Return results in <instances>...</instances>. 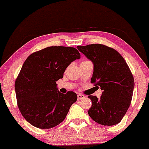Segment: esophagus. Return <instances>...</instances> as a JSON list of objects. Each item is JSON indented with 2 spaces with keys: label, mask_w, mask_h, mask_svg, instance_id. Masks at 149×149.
<instances>
[{
  "label": "esophagus",
  "mask_w": 149,
  "mask_h": 149,
  "mask_svg": "<svg viewBox=\"0 0 149 149\" xmlns=\"http://www.w3.org/2000/svg\"><path fill=\"white\" fill-rule=\"evenodd\" d=\"M85 95H81V94H78V99L79 100H83V99H85Z\"/></svg>",
  "instance_id": "1"
}]
</instances>
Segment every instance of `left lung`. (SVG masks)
Masks as SVG:
<instances>
[{
  "instance_id": "left-lung-1",
  "label": "left lung",
  "mask_w": 149,
  "mask_h": 149,
  "mask_svg": "<svg viewBox=\"0 0 149 149\" xmlns=\"http://www.w3.org/2000/svg\"><path fill=\"white\" fill-rule=\"evenodd\" d=\"M77 48L93 63L91 83L102 90L100 99L88 96L92 101L89 116L102 125L119 123L130 105L134 88L127 63L119 52L102 44L78 45Z\"/></svg>"
}]
</instances>
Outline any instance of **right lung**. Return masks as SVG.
<instances>
[{"mask_svg":"<svg viewBox=\"0 0 149 149\" xmlns=\"http://www.w3.org/2000/svg\"><path fill=\"white\" fill-rule=\"evenodd\" d=\"M80 58L76 48L63 46L46 47L27 57L15 84L19 109L27 122L49 129L64 120L77 95L72 91L61 93L56 82Z\"/></svg>","mask_w":149,"mask_h":149,"instance_id":"right-lung-1","label":"right lung"}]
</instances>
